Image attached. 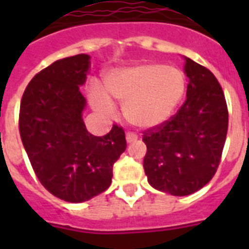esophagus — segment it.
<instances>
[{"label": "esophagus", "instance_id": "obj_1", "mask_svg": "<svg viewBox=\"0 0 249 249\" xmlns=\"http://www.w3.org/2000/svg\"><path fill=\"white\" fill-rule=\"evenodd\" d=\"M137 140H138V137H137L134 133H126V142H128V143L136 142Z\"/></svg>", "mask_w": 249, "mask_h": 249}]
</instances>
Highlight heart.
<instances>
[{"instance_id": "heart-1", "label": "heart", "mask_w": 249, "mask_h": 249, "mask_svg": "<svg viewBox=\"0 0 249 249\" xmlns=\"http://www.w3.org/2000/svg\"><path fill=\"white\" fill-rule=\"evenodd\" d=\"M103 83L106 92L123 107L126 121L140 129L165 123L181 103L187 86L182 70L163 63L116 68L105 76ZM107 96L98 86H91V106L101 115L111 117L115 107Z\"/></svg>"}]
</instances>
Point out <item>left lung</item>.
<instances>
[{
    "label": "left lung",
    "instance_id": "1",
    "mask_svg": "<svg viewBox=\"0 0 249 249\" xmlns=\"http://www.w3.org/2000/svg\"><path fill=\"white\" fill-rule=\"evenodd\" d=\"M187 98L176 115L146 129L144 173L154 189L174 196L205 186L220 165L229 126L224 90L208 68L186 58Z\"/></svg>",
    "mask_w": 249,
    "mask_h": 249
}]
</instances>
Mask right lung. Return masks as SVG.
I'll return each instance as SVG.
<instances>
[{
    "instance_id": "obj_1",
    "label": "right lung",
    "mask_w": 249,
    "mask_h": 249,
    "mask_svg": "<svg viewBox=\"0 0 249 249\" xmlns=\"http://www.w3.org/2000/svg\"><path fill=\"white\" fill-rule=\"evenodd\" d=\"M89 55L56 60L33 77L21 97L19 132L35 174L54 196L81 203L108 189L126 148L124 129L95 137L83 121Z\"/></svg>"
}]
</instances>
